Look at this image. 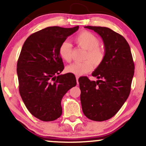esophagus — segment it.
<instances>
[{
  "instance_id": "34e87169",
  "label": "esophagus",
  "mask_w": 146,
  "mask_h": 146,
  "mask_svg": "<svg viewBox=\"0 0 146 146\" xmlns=\"http://www.w3.org/2000/svg\"><path fill=\"white\" fill-rule=\"evenodd\" d=\"M78 79H79V76H78V75H76V80H77V83H78V84H79Z\"/></svg>"
}]
</instances>
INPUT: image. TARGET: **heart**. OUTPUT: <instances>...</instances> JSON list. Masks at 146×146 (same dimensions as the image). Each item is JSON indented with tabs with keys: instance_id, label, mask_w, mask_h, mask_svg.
Returning <instances> with one entry per match:
<instances>
[{
	"instance_id": "heart-1",
	"label": "heart",
	"mask_w": 146,
	"mask_h": 146,
	"mask_svg": "<svg viewBox=\"0 0 146 146\" xmlns=\"http://www.w3.org/2000/svg\"><path fill=\"white\" fill-rule=\"evenodd\" d=\"M75 43L79 46L86 50L84 55L86 60L81 62H74L66 67V71L75 75H82L92 70L93 65L95 67L101 65L105 59V51L99 46V38L88 31H82L75 38ZM72 46L67 41H63L58 49L60 57L69 62L71 61Z\"/></svg>"
}]
</instances>
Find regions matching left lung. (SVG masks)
Listing matches in <instances>:
<instances>
[{
	"label": "left lung",
	"instance_id": "1",
	"mask_svg": "<svg viewBox=\"0 0 146 146\" xmlns=\"http://www.w3.org/2000/svg\"><path fill=\"white\" fill-rule=\"evenodd\" d=\"M101 36L105 46V59L92 75L78 80L82 111L94 121L109 120L117 113L129 97L135 64L131 48L122 35L101 26H85Z\"/></svg>",
	"mask_w": 146,
	"mask_h": 146
}]
</instances>
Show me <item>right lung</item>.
Returning a JSON list of instances; mask_svg holds the SVG:
<instances>
[{"label":"right lung","mask_w":146,"mask_h":146,"mask_svg":"<svg viewBox=\"0 0 146 146\" xmlns=\"http://www.w3.org/2000/svg\"><path fill=\"white\" fill-rule=\"evenodd\" d=\"M78 29L45 28L30 35L22 46L17 64L19 91L28 110L42 121L62 115V97L77 84L73 73L60 75L64 64L58 49Z\"/></svg>","instance_id":"add662e5"}]
</instances>
